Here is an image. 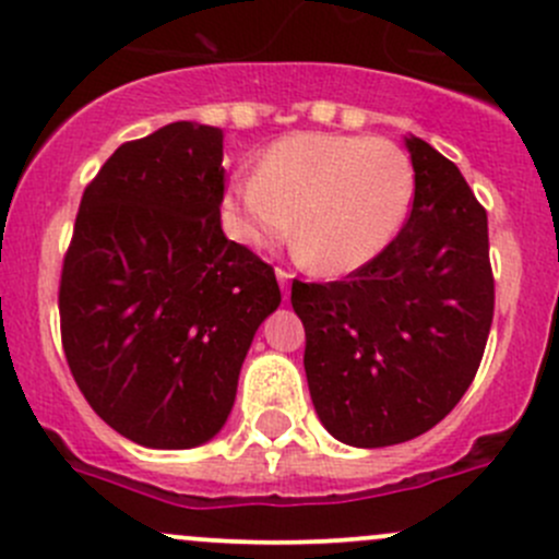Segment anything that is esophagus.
Masks as SVG:
<instances>
[{"instance_id": "esophagus-1", "label": "esophagus", "mask_w": 559, "mask_h": 559, "mask_svg": "<svg viewBox=\"0 0 559 559\" xmlns=\"http://www.w3.org/2000/svg\"><path fill=\"white\" fill-rule=\"evenodd\" d=\"M275 275H278V284H281V292H284V300H289V281H292V273L289 270H275Z\"/></svg>"}]
</instances>
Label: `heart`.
I'll use <instances>...</instances> for the list:
<instances>
[{
    "instance_id": "b5f03b06",
    "label": "heart",
    "mask_w": 559,
    "mask_h": 559,
    "mask_svg": "<svg viewBox=\"0 0 559 559\" xmlns=\"http://www.w3.org/2000/svg\"><path fill=\"white\" fill-rule=\"evenodd\" d=\"M414 165L400 145L365 134L306 132L264 151L235 180L227 211L240 243L264 248L295 224L300 253L319 273L373 262L405 224Z\"/></svg>"
}]
</instances>
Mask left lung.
<instances>
[{"instance_id": "1", "label": "left lung", "mask_w": 559, "mask_h": 559, "mask_svg": "<svg viewBox=\"0 0 559 559\" xmlns=\"http://www.w3.org/2000/svg\"><path fill=\"white\" fill-rule=\"evenodd\" d=\"M408 222L346 281L292 284L308 389L330 436L379 449L436 427L484 357L495 313L487 211L454 162L405 138Z\"/></svg>"}]
</instances>
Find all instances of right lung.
<instances>
[{"mask_svg":"<svg viewBox=\"0 0 559 559\" xmlns=\"http://www.w3.org/2000/svg\"><path fill=\"white\" fill-rule=\"evenodd\" d=\"M224 132L175 121L116 148L86 186L59 286L64 357L97 416L148 449L227 421L273 267L222 229Z\"/></svg>","mask_w":559,"mask_h":559,"instance_id":"obj_1","label":"right lung"}]
</instances>
